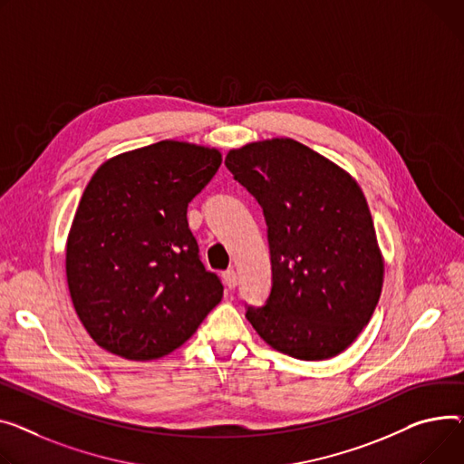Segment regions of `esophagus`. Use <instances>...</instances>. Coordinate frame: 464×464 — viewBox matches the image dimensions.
<instances>
[{
	"instance_id": "esophagus-1",
	"label": "esophagus",
	"mask_w": 464,
	"mask_h": 464,
	"mask_svg": "<svg viewBox=\"0 0 464 464\" xmlns=\"http://www.w3.org/2000/svg\"><path fill=\"white\" fill-rule=\"evenodd\" d=\"M222 277H224V284L227 285V289H235V287H237V282H238V277H237V272H235L233 268L226 270V272L222 274Z\"/></svg>"
}]
</instances>
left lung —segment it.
I'll list each match as a JSON object with an SVG mask.
<instances>
[{"label":"left lung","instance_id":"obj_1","mask_svg":"<svg viewBox=\"0 0 464 464\" xmlns=\"http://www.w3.org/2000/svg\"><path fill=\"white\" fill-rule=\"evenodd\" d=\"M226 166L263 207L272 291L246 319L265 342L319 362L353 345L372 319L384 257L356 179L291 138L231 149Z\"/></svg>","mask_w":464,"mask_h":464}]
</instances>
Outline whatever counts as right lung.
Here are the masks:
<instances>
[{"mask_svg": "<svg viewBox=\"0 0 464 464\" xmlns=\"http://www.w3.org/2000/svg\"><path fill=\"white\" fill-rule=\"evenodd\" d=\"M222 164L216 147L164 140L108 159L67 237L71 300L99 347L127 360L180 347L224 296L198 257L187 207Z\"/></svg>", "mask_w": 464, "mask_h": 464, "instance_id": "1", "label": "right lung"}]
</instances>
